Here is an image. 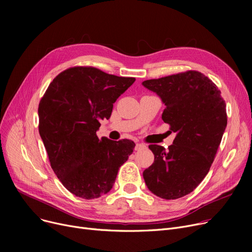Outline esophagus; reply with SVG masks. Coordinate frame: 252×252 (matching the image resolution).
Here are the masks:
<instances>
[{"label": "esophagus", "instance_id": "1", "mask_svg": "<svg viewBox=\"0 0 252 252\" xmlns=\"http://www.w3.org/2000/svg\"><path fill=\"white\" fill-rule=\"evenodd\" d=\"M144 148H146V146H145V145H143V144H140V143H137L136 146H135V150H136V151L142 150V149H144Z\"/></svg>", "mask_w": 252, "mask_h": 252}]
</instances>
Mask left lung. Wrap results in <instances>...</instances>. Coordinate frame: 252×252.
<instances>
[{"instance_id": "1", "label": "left lung", "mask_w": 252, "mask_h": 252, "mask_svg": "<svg viewBox=\"0 0 252 252\" xmlns=\"http://www.w3.org/2000/svg\"><path fill=\"white\" fill-rule=\"evenodd\" d=\"M142 85L161 99L162 121L177 133L167 150L150 145L154 162L143 177L156 196L178 199L191 193L209 171L227 126L226 103L218 87L194 70Z\"/></svg>"}]
</instances>
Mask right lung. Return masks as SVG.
<instances>
[{"label": "right lung", "instance_id": "right-lung-1", "mask_svg": "<svg viewBox=\"0 0 252 252\" xmlns=\"http://www.w3.org/2000/svg\"><path fill=\"white\" fill-rule=\"evenodd\" d=\"M135 81L94 67H71L53 79L41 99L39 136L52 169L73 195L95 199L108 193L133 153V141L99 139L96 133L101 119H109L113 103Z\"/></svg>", "mask_w": 252, "mask_h": 252}]
</instances>
